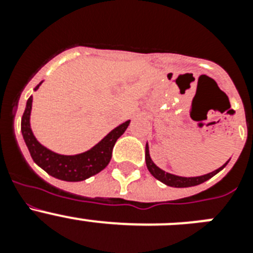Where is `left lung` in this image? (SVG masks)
Here are the masks:
<instances>
[{
    "label": "left lung",
    "mask_w": 253,
    "mask_h": 253,
    "mask_svg": "<svg viewBox=\"0 0 253 253\" xmlns=\"http://www.w3.org/2000/svg\"><path fill=\"white\" fill-rule=\"evenodd\" d=\"M146 163H147V169H149L152 175L154 177L160 180L161 182L163 184L169 185V186L172 187H190V186H196V185H200L203 184L204 181L209 180V178L213 177L214 175H216L220 169H224L227 166V163L223 165L220 169H215V171L210 172L208 175L204 176H199V177H181V176H176V175H171V173H167V172L162 171L161 169H158L153 162H152L151 157H149V151H148V144L146 146Z\"/></svg>",
    "instance_id": "8db88e82"
}]
</instances>
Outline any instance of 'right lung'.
<instances>
[{
    "mask_svg": "<svg viewBox=\"0 0 253 253\" xmlns=\"http://www.w3.org/2000/svg\"><path fill=\"white\" fill-rule=\"evenodd\" d=\"M39 86L40 84L35 87V90H38ZM31 102H33V96L28 99L25 111L21 118V133L26 147L30 152L31 158L34 160L38 166L42 167L46 173L53 177L63 181H71V182L84 181L102 171L110 162L116 140L126 130L130 123V120L123 123L118 128L111 130L99 144H96L90 151L76 154V156H62V154L46 149L35 139L34 134L30 129V122H29Z\"/></svg>",
    "mask_w": 253,
    "mask_h": 253,
    "instance_id": "add662e5",
    "label": "right lung"
}]
</instances>
